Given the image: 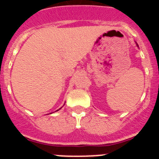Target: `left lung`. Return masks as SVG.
Listing matches in <instances>:
<instances>
[{"label":"left lung","instance_id":"left-lung-1","mask_svg":"<svg viewBox=\"0 0 159 159\" xmlns=\"http://www.w3.org/2000/svg\"><path fill=\"white\" fill-rule=\"evenodd\" d=\"M135 43H136V42H135ZM136 45H137V47H139V45H138V43H136Z\"/></svg>","mask_w":159,"mask_h":159}]
</instances>
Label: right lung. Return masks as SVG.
I'll use <instances>...</instances> for the list:
<instances>
[{
  "label": "right lung",
  "mask_w": 159,
  "mask_h": 159,
  "mask_svg": "<svg viewBox=\"0 0 159 159\" xmlns=\"http://www.w3.org/2000/svg\"><path fill=\"white\" fill-rule=\"evenodd\" d=\"M60 108H61V107H60ZM60 109H59V110H60ZM59 110H57V111H59Z\"/></svg>",
  "instance_id": "add662e5"
}]
</instances>
